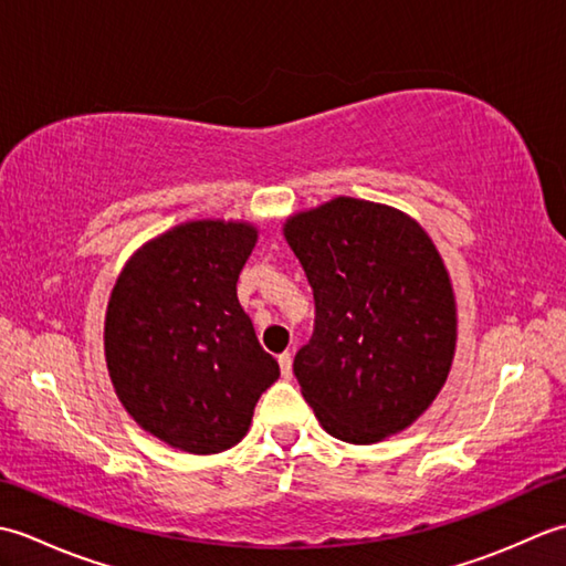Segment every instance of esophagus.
Here are the masks:
<instances>
[{
    "instance_id": "1",
    "label": "esophagus",
    "mask_w": 566,
    "mask_h": 566,
    "mask_svg": "<svg viewBox=\"0 0 566 566\" xmlns=\"http://www.w3.org/2000/svg\"><path fill=\"white\" fill-rule=\"evenodd\" d=\"M276 363H280L282 377L290 379V377H292V353H282L280 357H276Z\"/></svg>"
}]
</instances>
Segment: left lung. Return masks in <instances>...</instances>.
<instances>
[{
  "label": "left lung",
  "instance_id": "1",
  "mask_svg": "<svg viewBox=\"0 0 566 566\" xmlns=\"http://www.w3.org/2000/svg\"><path fill=\"white\" fill-rule=\"evenodd\" d=\"M284 238L314 290L294 375L318 423L355 444L408 428L442 389L457 340L432 240L406 213L350 197L292 216Z\"/></svg>",
  "mask_w": 566,
  "mask_h": 566
}]
</instances>
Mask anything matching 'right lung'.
Listing matches in <instances>:
<instances>
[{
    "mask_svg": "<svg viewBox=\"0 0 566 566\" xmlns=\"http://www.w3.org/2000/svg\"><path fill=\"white\" fill-rule=\"evenodd\" d=\"M255 240L248 223L177 226L128 260L106 308L116 396L140 428L191 454L243 440L280 377L235 292Z\"/></svg>",
    "mask_w": 566,
    "mask_h": 566,
    "instance_id": "obj_1",
    "label": "right lung"
}]
</instances>
